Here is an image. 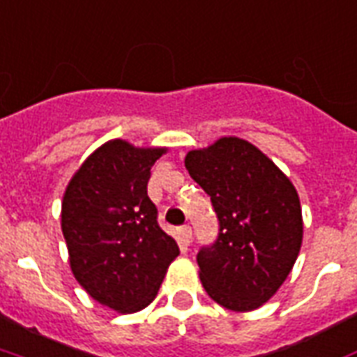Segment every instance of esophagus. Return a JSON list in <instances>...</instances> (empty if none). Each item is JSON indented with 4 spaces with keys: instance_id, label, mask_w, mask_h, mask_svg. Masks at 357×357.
Instances as JSON below:
<instances>
[{
    "instance_id": "1",
    "label": "esophagus",
    "mask_w": 357,
    "mask_h": 357,
    "mask_svg": "<svg viewBox=\"0 0 357 357\" xmlns=\"http://www.w3.org/2000/svg\"><path fill=\"white\" fill-rule=\"evenodd\" d=\"M178 240L181 248H187V245L192 242V231L189 225H181L178 227Z\"/></svg>"
}]
</instances>
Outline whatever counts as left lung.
Instances as JSON below:
<instances>
[{
  "instance_id": "8db88e82",
  "label": "left lung",
  "mask_w": 357,
  "mask_h": 357,
  "mask_svg": "<svg viewBox=\"0 0 357 357\" xmlns=\"http://www.w3.org/2000/svg\"><path fill=\"white\" fill-rule=\"evenodd\" d=\"M210 197L219 232L197 253L206 293L229 310L259 308L291 273L303 240L299 195L271 158L240 138L185 157Z\"/></svg>"
}]
</instances>
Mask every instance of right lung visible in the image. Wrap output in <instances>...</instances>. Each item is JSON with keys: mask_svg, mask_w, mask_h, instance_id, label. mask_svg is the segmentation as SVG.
<instances>
[{"mask_svg": "<svg viewBox=\"0 0 357 357\" xmlns=\"http://www.w3.org/2000/svg\"><path fill=\"white\" fill-rule=\"evenodd\" d=\"M165 151L107 142L84 160L66 189L62 232L73 276L92 299L117 312L149 305L179 255L147 197L149 170Z\"/></svg>", "mask_w": 357, "mask_h": 357, "instance_id": "obj_1", "label": "right lung"}]
</instances>
